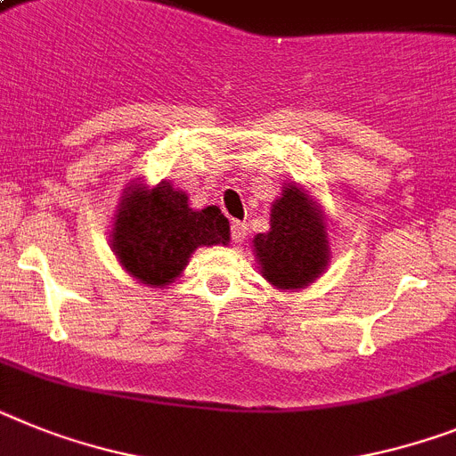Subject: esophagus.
<instances>
[{
	"instance_id": "obj_1",
	"label": "esophagus",
	"mask_w": 456,
	"mask_h": 456,
	"mask_svg": "<svg viewBox=\"0 0 456 456\" xmlns=\"http://www.w3.org/2000/svg\"><path fill=\"white\" fill-rule=\"evenodd\" d=\"M231 232H232V240H235L237 244H242L248 235V225L244 224V221H232Z\"/></svg>"
}]
</instances>
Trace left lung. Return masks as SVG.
Instances as JSON below:
<instances>
[{
    "label": "left lung",
    "instance_id": "1",
    "mask_svg": "<svg viewBox=\"0 0 456 456\" xmlns=\"http://www.w3.org/2000/svg\"><path fill=\"white\" fill-rule=\"evenodd\" d=\"M254 254L263 279L281 293L311 286L328 270V214L311 191L297 182L283 186L272 202L270 231L254 237Z\"/></svg>",
    "mask_w": 456,
    "mask_h": 456
}]
</instances>
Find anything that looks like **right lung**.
<instances>
[{
    "instance_id": "add662e5",
    "label": "right lung",
    "mask_w": 456,
    "mask_h": 456,
    "mask_svg": "<svg viewBox=\"0 0 456 456\" xmlns=\"http://www.w3.org/2000/svg\"><path fill=\"white\" fill-rule=\"evenodd\" d=\"M228 242L231 224L221 209H193L184 191L170 182H131L112 216L110 247L119 265L150 288L170 286L198 247Z\"/></svg>"
}]
</instances>
